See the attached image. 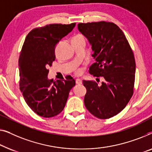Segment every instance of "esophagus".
<instances>
[{"label": "esophagus", "instance_id": "34e87169", "mask_svg": "<svg viewBox=\"0 0 152 152\" xmlns=\"http://www.w3.org/2000/svg\"><path fill=\"white\" fill-rule=\"evenodd\" d=\"M76 83L78 85H81L83 83V81L80 78H77L76 79Z\"/></svg>", "mask_w": 152, "mask_h": 152}]
</instances>
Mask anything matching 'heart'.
<instances>
[{
  "instance_id": "obj_1",
  "label": "heart",
  "mask_w": 152,
  "mask_h": 152,
  "mask_svg": "<svg viewBox=\"0 0 152 152\" xmlns=\"http://www.w3.org/2000/svg\"><path fill=\"white\" fill-rule=\"evenodd\" d=\"M73 39H83V40H85L84 36H83V35H80V34L75 36V37H74ZM79 72H80V69L77 70V73H79Z\"/></svg>"
}]
</instances>
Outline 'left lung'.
Instances as JSON below:
<instances>
[{
    "label": "left lung",
    "instance_id": "1",
    "mask_svg": "<svg viewBox=\"0 0 152 152\" xmlns=\"http://www.w3.org/2000/svg\"><path fill=\"white\" fill-rule=\"evenodd\" d=\"M78 29L91 45L96 63L89 74L102 76L96 82L83 80L87 93L84 102L87 110L100 119L110 118L125 107L134 92L136 63L125 34L116 24L101 22L79 23Z\"/></svg>",
    "mask_w": 152,
    "mask_h": 152
}]
</instances>
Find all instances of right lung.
Returning a JSON list of instances; mask_svg holds the SVG:
<instances>
[{
    "label": "right lung",
    "mask_w": 152,
    "mask_h": 152,
    "mask_svg": "<svg viewBox=\"0 0 152 152\" xmlns=\"http://www.w3.org/2000/svg\"><path fill=\"white\" fill-rule=\"evenodd\" d=\"M75 26L76 23L48 25L34 29L25 40L18 60L19 85L26 103L40 116L50 118L60 114L76 85L72 76L63 80L48 77V68L56 58V46Z\"/></svg>",
    "instance_id": "add662e5"
}]
</instances>
